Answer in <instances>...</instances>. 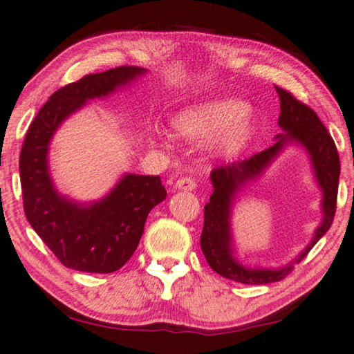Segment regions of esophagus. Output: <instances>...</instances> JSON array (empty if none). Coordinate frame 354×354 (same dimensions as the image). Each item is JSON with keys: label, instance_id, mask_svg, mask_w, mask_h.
<instances>
[{"label": "esophagus", "instance_id": "esophagus-1", "mask_svg": "<svg viewBox=\"0 0 354 354\" xmlns=\"http://www.w3.org/2000/svg\"><path fill=\"white\" fill-rule=\"evenodd\" d=\"M197 187V183L192 178H181L175 183V189L178 191H194Z\"/></svg>", "mask_w": 354, "mask_h": 354}]
</instances>
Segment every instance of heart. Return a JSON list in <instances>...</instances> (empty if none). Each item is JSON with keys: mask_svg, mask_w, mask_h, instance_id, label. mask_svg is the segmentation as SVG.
<instances>
[{"mask_svg": "<svg viewBox=\"0 0 354 354\" xmlns=\"http://www.w3.org/2000/svg\"><path fill=\"white\" fill-rule=\"evenodd\" d=\"M248 113L250 106L243 100L216 98L181 109L173 115L171 124L189 140L207 141L219 135L218 151L234 157L254 138L256 124Z\"/></svg>", "mask_w": 354, "mask_h": 354, "instance_id": "b5f03b06", "label": "heart"}]
</instances>
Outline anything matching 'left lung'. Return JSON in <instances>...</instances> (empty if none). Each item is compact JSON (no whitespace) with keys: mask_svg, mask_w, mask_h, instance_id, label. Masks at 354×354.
<instances>
[{"mask_svg":"<svg viewBox=\"0 0 354 354\" xmlns=\"http://www.w3.org/2000/svg\"><path fill=\"white\" fill-rule=\"evenodd\" d=\"M277 92L279 95V109H281L278 118L281 133L275 136V145L252 156L251 159L214 168L209 175L213 194L209 202L205 205L200 246L208 266L216 273L241 284H267L283 279L329 230L335 214L340 160L334 140L330 138L329 131L326 130L313 109L300 103L283 88L277 87ZM289 145L300 147L309 157L314 178L324 195L322 223L315 230L310 243L286 266L263 268L245 264L236 254L231 230L233 207L239 194L255 182Z\"/></svg>","mask_w":354,"mask_h":354,"instance_id":"8db88e82","label":"left lung"}]
</instances>
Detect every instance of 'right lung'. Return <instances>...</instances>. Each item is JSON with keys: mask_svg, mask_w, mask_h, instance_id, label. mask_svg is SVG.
Returning <instances> with one entry per match:
<instances>
[{"mask_svg": "<svg viewBox=\"0 0 354 354\" xmlns=\"http://www.w3.org/2000/svg\"><path fill=\"white\" fill-rule=\"evenodd\" d=\"M140 66L87 75L52 93L26 131L20 152L25 216L63 266L87 273H113L133 256L149 211L167 197L160 176L124 173L93 202H77L57 189L49 151L65 120L97 98H108L145 76Z\"/></svg>", "mask_w": 354, "mask_h": 354, "instance_id": "right-lung-1", "label": "right lung"}]
</instances>
